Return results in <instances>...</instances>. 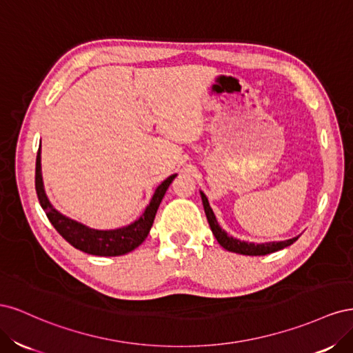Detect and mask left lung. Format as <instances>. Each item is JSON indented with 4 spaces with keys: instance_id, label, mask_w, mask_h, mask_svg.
Masks as SVG:
<instances>
[{
    "instance_id": "obj_1",
    "label": "left lung",
    "mask_w": 353,
    "mask_h": 353,
    "mask_svg": "<svg viewBox=\"0 0 353 353\" xmlns=\"http://www.w3.org/2000/svg\"><path fill=\"white\" fill-rule=\"evenodd\" d=\"M200 194H201L203 208H205L206 218H208V222H209L213 236H215V239L218 240V243L222 245V248L227 249L228 252L248 254V256H263V254L279 252V250L287 248V245L293 244L299 239V237H294V239L285 240V241H271V243H259V244L234 239V237L228 236V234L219 227V223L215 218V213H213L212 208L209 206V201H208V197L205 196V193H201L200 191Z\"/></svg>"
}]
</instances>
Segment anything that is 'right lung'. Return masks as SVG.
Returning a JSON list of instances; mask_svg holds the SVG:
<instances>
[{
  "mask_svg": "<svg viewBox=\"0 0 353 353\" xmlns=\"http://www.w3.org/2000/svg\"><path fill=\"white\" fill-rule=\"evenodd\" d=\"M175 175H170L160 184L143 215L130 225L116 228V230H94L81 222L73 221L65 215H61L56 208L51 205L42 183L41 174V147L37 154V168H35V188L41 208L44 209L51 225L57 230L60 236L70 243L74 249L95 256H121L137 249L148 236L156 212L159 209L168 187L172 183Z\"/></svg>",
  "mask_w": 353,
  "mask_h": 353,
  "instance_id": "obj_1",
  "label": "right lung"
}]
</instances>
